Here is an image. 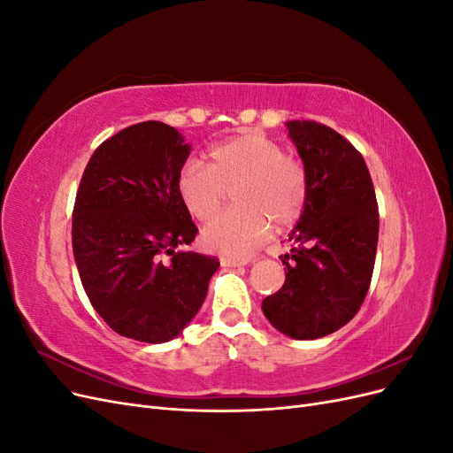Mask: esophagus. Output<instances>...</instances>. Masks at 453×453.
I'll use <instances>...</instances> for the list:
<instances>
[{
  "label": "esophagus",
  "instance_id": "34e87169",
  "mask_svg": "<svg viewBox=\"0 0 453 453\" xmlns=\"http://www.w3.org/2000/svg\"><path fill=\"white\" fill-rule=\"evenodd\" d=\"M251 260L250 258H243V257H221V265L225 268H236V266H245L250 265Z\"/></svg>",
  "mask_w": 453,
  "mask_h": 453
}]
</instances>
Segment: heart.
I'll use <instances>...</instances> for the list:
<instances>
[{"label":"heart","instance_id":"obj_1","mask_svg":"<svg viewBox=\"0 0 453 453\" xmlns=\"http://www.w3.org/2000/svg\"><path fill=\"white\" fill-rule=\"evenodd\" d=\"M237 185L236 211L211 219L202 230L210 250L243 257L263 243L272 223L289 226L303 215L308 200L304 164L285 155L280 142L260 134H243L210 150L205 166L188 162L177 175V196L198 221L218 211L222 190Z\"/></svg>","mask_w":453,"mask_h":453}]
</instances>
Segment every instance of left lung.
Instances as JSON below:
<instances>
[{"label":"left lung","mask_w":453,"mask_h":453,"mask_svg":"<svg viewBox=\"0 0 453 453\" xmlns=\"http://www.w3.org/2000/svg\"><path fill=\"white\" fill-rule=\"evenodd\" d=\"M308 173V200L281 257L285 283L263 300L266 319L295 340L331 334L353 319L372 278L378 203L363 155L313 120L287 122Z\"/></svg>","instance_id":"8db88e82"}]
</instances>
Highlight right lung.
<instances>
[{
    "label": "right lung",
    "instance_id": "right-lung-1",
    "mask_svg": "<svg viewBox=\"0 0 453 453\" xmlns=\"http://www.w3.org/2000/svg\"><path fill=\"white\" fill-rule=\"evenodd\" d=\"M188 155L173 127L140 122L94 150L75 198L73 257L90 304L147 344L181 334L219 268L217 257L175 251L198 232L175 187Z\"/></svg>",
    "mask_w": 453,
    "mask_h": 453
}]
</instances>
